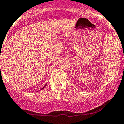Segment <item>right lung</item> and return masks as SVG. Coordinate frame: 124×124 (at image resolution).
<instances>
[{
    "instance_id": "add662e5",
    "label": "right lung",
    "mask_w": 124,
    "mask_h": 124,
    "mask_svg": "<svg viewBox=\"0 0 124 124\" xmlns=\"http://www.w3.org/2000/svg\"><path fill=\"white\" fill-rule=\"evenodd\" d=\"M46 85H47V84H45V85H44V86L43 87V88H42V89H40V90H42V89H43V88H45V87H46Z\"/></svg>"
}]
</instances>
